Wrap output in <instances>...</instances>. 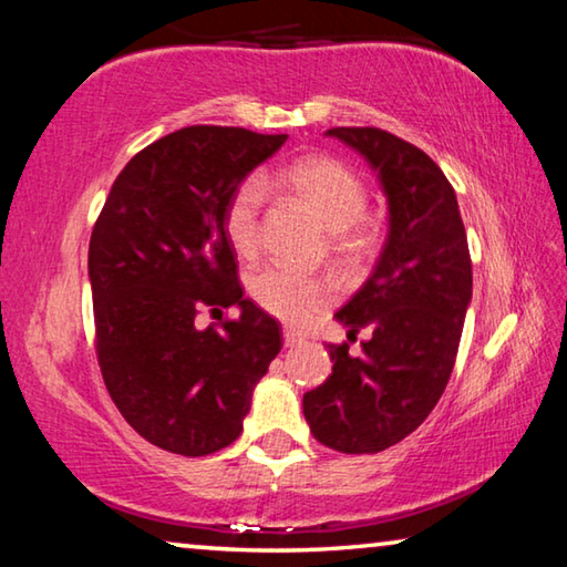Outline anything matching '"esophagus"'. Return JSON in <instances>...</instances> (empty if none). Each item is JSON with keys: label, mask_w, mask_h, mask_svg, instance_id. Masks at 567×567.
<instances>
[{"label": "esophagus", "mask_w": 567, "mask_h": 567, "mask_svg": "<svg viewBox=\"0 0 567 567\" xmlns=\"http://www.w3.org/2000/svg\"><path fill=\"white\" fill-rule=\"evenodd\" d=\"M282 338H285V348H300V344L307 342L305 334L300 330H292V328H285Z\"/></svg>", "instance_id": "1"}]
</instances>
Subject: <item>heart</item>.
Listing matches in <instances>:
<instances>
[{
	"label": "heart",
	"instance_id": "heart-1",
	"mask_svg": "<svg viewBox=\"0 0 567 567\" xmlns=\"http://www.w3.org/2000/svg\"><path fill=\"white\" fill-rule=\"evenodd\" d=\"M287 185L312 209L324 229L332 233V245L342 257H358L368 247L360 219L368 209V189L354 172L332 157H305L287 169ZM267 182L260 175L243 179L225 209V233L239 257H255L262 245V205ZM252 300L272 318L305 324L328 307L334 285L328 277L270 265L249 280Z\"/></svg>",
	"mask_w": 567,
	"mask_h": 567
}]
</instances>
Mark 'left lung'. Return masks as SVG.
Here are the masks:
<instances>
[{
  "label": "left lung",
  "instance_id": "8db88e82",
  "mask_svg": "<svg viewBox=\"0 0 567 567\" xmlns=\"http://www.w3.org/2000/svg\"><path fill=\"white\" fill-rule=\"evenodd\" d=\"M364 157L388 199V237L372 275L334 315L362 352L324 344L332 375L305 392L310 433L338 453H380L422 425L453 372L473 300L465 225L455 189L433 159L375 127L324 132Z\"/></svg>",
  "mask_w": 567,
  "mask_h": 567
}]
</instances>
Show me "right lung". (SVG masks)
Here are the masks:
<instances>
[{
    "instance_id": "obj_1",
    "label": "right lung",
    "mask_w": 567,
    "mask_h": 567,
    "mask_svg": "<svg viewBox=\"0 0 567 567\" xmlns=\"http://www.w3.org/2000/svg\"><path fill=\"white\" fill-rule=\"evenodd\" d=\"M287 134L185 127L120 172L90 239V285L104 385L122 417L169 453L235 443L252 392L282 348L280 324L243 297L225 209ZM203 306L240 318L196 328Z\"/></svg>"
}]
</instances>
